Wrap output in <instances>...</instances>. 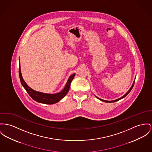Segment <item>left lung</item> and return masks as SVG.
I'll list each match as a JSON object with an SVG mask.
<instances>
[{
  "instance_id": "obj_1",
  "label": "left lung",
  "mask_w": 152,
  "mask_h": 152,
  "mask_svg": "<svg viewBox=\"0 0 152 152\" xmlns=\"http://www.w3.org/2000/svg\"><path fill=\"white\" fill-rule=\"evenodd\" d=\"M134 83H135V81L133 82V83H132V87H131V88L130 89V90L129 91H127L123 96H122L121 97V98H119V99H117V100H113V101H106V100H102L101 99H100V98H99V97H96L98 99H99V100H100L101 101H103V102H116V101H119V100H121V99H123V98H124V97H125L130 92V91H132V88H133V86H134Z\"/></svg>"
}]
</instances>
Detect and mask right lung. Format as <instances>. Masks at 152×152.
<instances>
[{"instance_id":"right-lung-1","label":"right lung","mask_w":152,"mask_h":152,"mask_svg":"<svg viewBox=\"0 0 152 152\" xmlns=\"http://www.w3.org/2000/svg\"><path fill=\"white\" fill-rule=\"evenodd\" d=\"M19 75H20V82L22 85L23 86V88L25 89V90L28 92L29 95L35 101L41 103L45 104H52L58 102L60 101L61 99H62L68 93L70 89V84L71 81L73 80L75 74H73L69 78V80L67 81L64 89L57 94H47V93H43L39 91H35L31 89V88L25 83V82L23 80L21 72H20V63L19 66Z\"/></svg>"}]
</instances>
